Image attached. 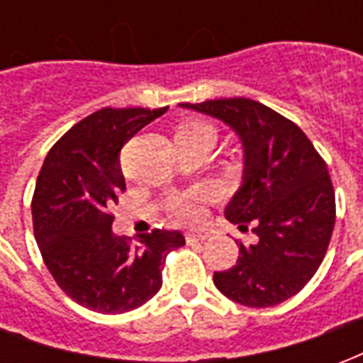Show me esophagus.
I'll return each instance as SVG.
<instances>
[{
    "label": "esophagus",
    "instance_id": "esophagus-1",
    "mask_svg": "<svg viewBox=\"0 0 363 363\" xmlns=\"http://www.w3.org/2000/svg\"><path fill=\"white\" fill-rule=\"evenodd\" d=\"M204 239H208V233H186L189 243H198V241H204Z\"/></svg>",
    "mask_w": 363,
    "mask_h": 363
}]
</instances>
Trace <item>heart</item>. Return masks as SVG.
<instances>
[{
    "label": "heart",
    "mask_w": 363,
    "mask_h": 363,
    "mask_svg": "<svg viewBox=\"0 0 363 363\" xmlns=\"http://www.w3.org/2000/svg\"><path fill=\"white\" fill-rule=\"evenodd\" d=\"M174 135H184V138H206L208 142H216V130L206 122H198V120H190V122H182L181 126L177 128ZM173 216L181 221H192L198 216L196 206L190 200H179L173 204Z\"/></svg>",
    "instance_id": "heart-1"
}]
</instances>
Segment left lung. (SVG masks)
I'll list each match as a JSON object with an SVG mask.
<instances>
[{"label": "left lung", "mask_w": 363, "mask_h": 363, "mask_svg": "<svg viewBox=\"0 0 363 363\" xmlns=\"http://www.w3.org/2000/svg\"><path fill=\"white\" fill-rule=\"evenodd\" d=\"M228 124L243 147V182L225 218L251 231L237 264L213 272L221 294L247 307H272L296 296L325 259L335 229V190L309 138L291 120L251 99L179 104Z\"/></svg>", "instance_id": "1"}]
</instances>
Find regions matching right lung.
Here are the masks:
<instances>
[{
    "mask_svg": "<svg viewBox=\"0 0 363 363\" xmlns=\"http://www.w3.org/2000/svg\"><path fill=\"white\" fill-rule=\"evenodd\" d=\"M163 108H101L48 151L33 196V225L44 264L75 303L91 311L138 309L163 286V267L184 245L181 231L153 229L130 245L112 233L108 208L126 190L122 145Z\"/></svg>",
    "mask_w": 363,
    "mask_h": 363,
    "instance_id": "add662e5",
    "label": "right lung"
}]
</instances>
